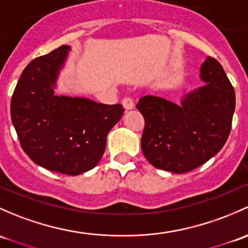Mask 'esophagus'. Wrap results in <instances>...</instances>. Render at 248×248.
Here are the masks:
<instances>
[{
    "instance_id": "esophagus-1",
    "label": "esophagus",
    "mask_w": 248,
    "mask_h": 248,
    "mask_svg": "<svg viewBox=\"0 0 248 248\" xmlns=\"http://www.w3.org/2000/svg\"><path fill=\"white\" fill-rule=\"evenodd\" d=\"M122 104H124V108L126 109V110H129V109H132L133 107H134V103H133V100L131 97H126L122 100Z\"/></svg>"
}]
</instances>
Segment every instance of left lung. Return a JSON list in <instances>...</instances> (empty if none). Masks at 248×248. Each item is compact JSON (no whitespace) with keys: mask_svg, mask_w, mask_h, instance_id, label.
<instances>
[{"mask_svg":"<svg viewBox=\"0 0 248 248\" xmlns=\"http://www.w3.org/2000/svg\"><path fill=\"white\" fill-rule=\"evenodd\" d=\"M205 85L176 104L144 96L137 108L145 119L141 150L160 170L186 173L213 158L228 139L235 93L221 64L208 57L201 66Z\"/></svg>","mask_w":248,"mask_h":248,"instance_id":"obj_1","label":"left lung"}]
</instances>
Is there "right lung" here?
<instances>
[{
    "label": "right lung",
    "instance_id": "obj_1",
    "mask_svg": "<svg viewBox=\"0 0 248 248\" xmlns=\"http://www.w3.org/2000/svg\"><path fill=\"white\" fill-rule=\"evenodd\" d=\"M69 51L62 45L26 66L12 96L10 115L21 147L35 164L77 176L97 165L107 135L124 109L121 104L54 95Z\"/></svg>",
    "mask_w": 248,
    "mask_h": 248
}]
</instances>
